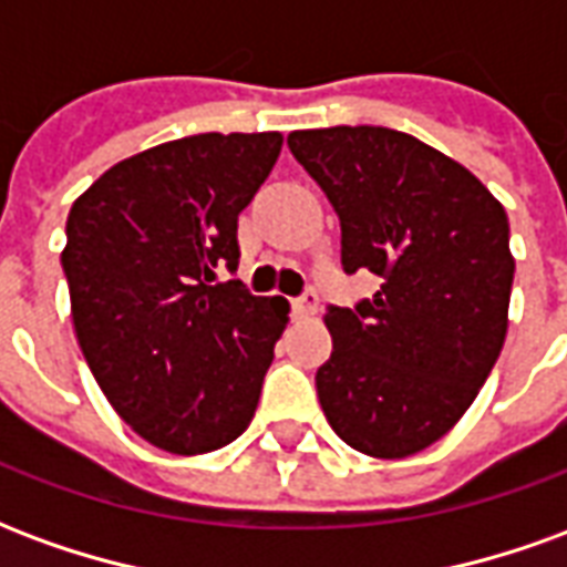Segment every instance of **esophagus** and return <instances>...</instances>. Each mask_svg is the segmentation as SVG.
I'll use <instances>...</instances> for the list:
<instances>
[{"mask_svg": "<svg viewBox=\"0 0 567 567\" xmlns=\"http://www.w3.org/2000/svg\"><path fill=\"white\" fill-rule=\"evenodd\" d=\"M319 312V297L312 295V291H307L303 297H297L295 300V316L297 319H312Z\"/></svg>", "mask_w": 567, "mask_h": 567, "instance_id": "esophagus-1", "label": "esophagus"}]
</instances>
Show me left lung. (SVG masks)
I'll return each instance as SVG.
<instances>
[{"instance_id": "obj_1", "label": "left lung", "mask_w": 567, "mask_h": 567, "mask_svg": "<svg viewBox=\"0 0 567 567\" xmlns=\"http://www.w3.org/2000/svg\"><path fill=\"white\" fill-rule=\"evenodd\" d=\"M288 148L340 215L343 270L382 279L355 309L324 312L321 410L370 458L416 455L467 413L504 349L507 212L467 166L398 130H295Z\"/></svg>"}]
</instances>
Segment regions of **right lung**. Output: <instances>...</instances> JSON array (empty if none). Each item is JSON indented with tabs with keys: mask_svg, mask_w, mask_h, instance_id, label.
Segmentation results:
<instances>
[{
	"mask_svg": "<svg viewBox=\"0 0 567 567\" xmlns=\"http://www.w3.org/2000/svg\"><path fill=\"white\" fill-rule=\"evenodd\" d=\"M282 133H199L105 169L66 221L63 272L93 380L151 446L203 455L258 410L285 297L218 282L239 264L236 218L270 175Z\"/></svg>",
	"mask_w": 567,
	"mask_h": 567,
	"instance_id": "right-lung-1",
	"label": "right lung"
}]
</instances>
